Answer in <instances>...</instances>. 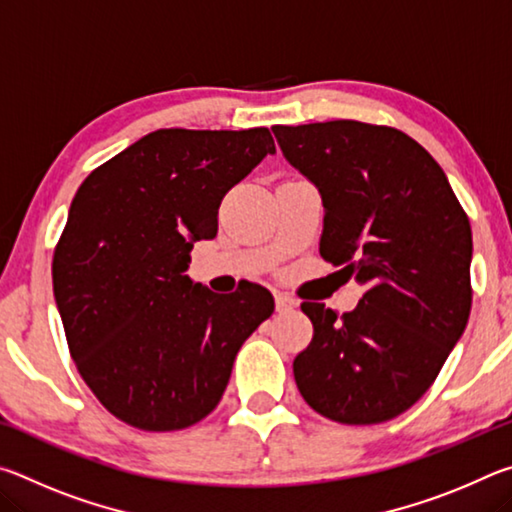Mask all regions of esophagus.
Returning <instances> with one entry per match:
<instances>
[{"label":"esophagus","instance_id":"1","mask_svg":"<svg viewBox=\"0 0 512 512\" xmlns=\"http://www.w3.org/2000/svg\"><path fill=\"white\" fill-rule=\"evenodd\" d=\"M275 307H277V311H280V314H287V311L296 307V300L287 296V293H275Z\"/></svg>","mask_w":512,"mask_h":512}]
</instances>
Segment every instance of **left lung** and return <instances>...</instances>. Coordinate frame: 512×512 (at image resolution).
<instances>
[{"label": "left lung", "instance_id": "obj_1", "mask_svg": "<svg viewBox=\"0 0 512 512\" xmlns=\"http://www.w3.org/2000/svg\"><path fill=\"white\" fill-rule=\"evenodd\" d=\"M273 133L323 198L320 255L366 287L343 316L300 305L314 339L293 361L298 391L334 422L393 420L429 391L465 332L470 219L440 164L397 128L336 119Z\"/></svg>", "mask_w": 512, "mask_h": 512}]
</instances>
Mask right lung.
Segmentation results:
<instances>
[{
    "label": "right lung",
    "instance_id": "add662e5",
    "mask_svg": "<svg viewBox=\"0 0 512 512\" xmlns=\"http://www.w3.org/2000/svg\"><path fill=\"white\" fill-rule=\"evenodd\" d=\"M268 128H160L94 169L54 250V298L72 359L121 422L176 431L214 411L271 291L219 296L185 275L219 205L266 155Z\"/></svg>",
    "mask_w": 512,
    "mask_h": 512
}]
</instances>
